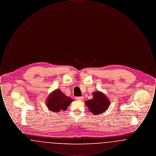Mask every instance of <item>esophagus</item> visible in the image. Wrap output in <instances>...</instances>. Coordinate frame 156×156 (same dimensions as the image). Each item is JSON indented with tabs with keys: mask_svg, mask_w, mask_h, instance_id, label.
Masks as SVG:
<instances>
[{
	"mask_svg": "<svg viewBox=\"0 0 156 156\" xmlns=\"http://www.w3.org/2000/svg\"><path fill=\"white\" fill-rule=\"evenodd\" d=\"M75 99H76V100H78V101H82L83 99V97H76L75 98Z\"/></svg>",
	"mask_w": 156,
	"mask_h": 156,
	"instance_id": "34e87169",
	"label": "esophagus"
}]
</instances>
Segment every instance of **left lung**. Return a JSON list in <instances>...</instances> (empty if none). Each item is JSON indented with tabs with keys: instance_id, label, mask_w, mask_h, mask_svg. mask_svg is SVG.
<instances>
[{
	"instance_id": "obj_1",
	"label": "left lung",
	"mask_w": 156,
	"mask_h": 156,
	"mask_svg": "<svg viewBox=\"0 0 156 156\" xmlns=\"http://www.w3.org/2000/svg\"><path fill=\"white\" fill-rule=\"evenodd\" d=\"M85 104L89 108V111L93 115H97L102 113L108 109L110 101L104 93L95 91L93 93V98L85 101Z\"/></svg>"
}]
</instances>
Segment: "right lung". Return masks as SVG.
Wrapping results in <instances>:
<instances>
[{
	"label": "right lung",
	"mask_w": 156,
	"mask_h": 156,
	"mask_svg": "<svg viewBox=\"0 0 156 156\" xmlns=\"http://www.w3.org/2000/svg\"><path fill=\"white\" fill-rule=\"evenodd\" d=\"M73 101V99L67 97L59 89H55L49 95L46 105L50 111L59 112L66 111Z\"/></svg>",
	"instance_id": "1"
}]
</instances>
